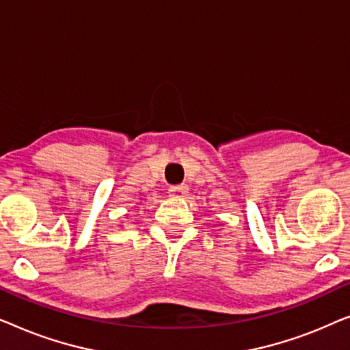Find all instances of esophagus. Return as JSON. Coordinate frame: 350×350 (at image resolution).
Listing matches in <instances>:
<instances>
[{
	"label": "esophagus",
	"mask_w": 350,
	"mask_h": 350,
	"mask_svg": "<svg viewBox=\"0 0 350 350\" xmlns=\"http://www.w3.org/2000/svg\"><path fill=\"white\" fill-rule=\"evenodd\" d=\"M188 194V186L186 185H178V186H170L169 188V196L174 199H181Z\"/></svg>",
	"instance_id": "34e87169"
}]
</instances>
